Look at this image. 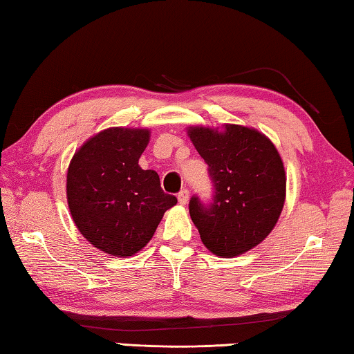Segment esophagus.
Segmentation results:
<instances>
[{
  "label": "esophagus",
  "mask_w": 354,
  "mask_h": 354,
  "mask_svg": "<svg viewBox=\"0 0 354 354\" xmlns=\"http://www.w3.org/2000/svg\"><path fill=\"white\" fill-rule=\"evenodd\" d=\"M178 201H179V205H183V206L187 205L189 203V190L187 189H183L181 192H179Z\"/></svg>",
  "instance_id": "1"
}]
</instances>
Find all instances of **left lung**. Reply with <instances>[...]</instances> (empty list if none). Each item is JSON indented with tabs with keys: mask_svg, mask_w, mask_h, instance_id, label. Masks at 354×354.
Here are the masks:
<instances>
[{
	"mask_svg": "<svg viewBox=\"0 0 354 354\" xmlns=\"http://www.w3.org/2000/svg\"><path fill=\"white\" fill-rule=\"evenodd\" d=\"M187 134L209 167L214 200L192 196L189 212L211 253L234 257L270 234L286 200V170L277 147L241 124L189 127Z\"/></svg>",
	"mask_w": 354,
	"mask_h": 354,
	"instance_id": "left-lung-1",
	"label": "left lung"
}]
</instances>
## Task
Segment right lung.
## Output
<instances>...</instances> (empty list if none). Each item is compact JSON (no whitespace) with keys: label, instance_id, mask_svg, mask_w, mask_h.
<instances>
[{"label":"right lung","instance_id":"add662e5","mask_svg":"<svg viewBox=\"0 0 354 354\" xmlns=\"http://www.w3.org/2000/svg\"><path fill=\"white\" fill-rule=\"evenodd\" d=\"M149 142L145 128H107L91 137L70 160L67 201L87 242L111 256L127 257L151 241L176 196L160 189L154 170L139 159Z\"/></svg>","mask_w":354,"mask_h":354}]
</instances>
